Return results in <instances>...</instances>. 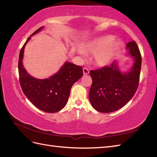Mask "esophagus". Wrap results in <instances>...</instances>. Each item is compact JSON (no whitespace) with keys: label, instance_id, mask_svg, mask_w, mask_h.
<instances>
[{"label":"esophagus","instance_id":"obj_1","mask_svg":"<svg viewBox=\"0 0 157 157\" xmlns=\"http://www.w3.org/2000/svg\"><path fill=\"white\" fill-rule=\"evenodd\" d=\"M83 74L84 75H87V74H89V70L87 68H86V67H84L83 69Z\"/></svg>","mask_w":157,"mask_h":157}]
</instances>
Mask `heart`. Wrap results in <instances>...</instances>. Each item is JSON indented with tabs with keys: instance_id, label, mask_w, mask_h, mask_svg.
Here are the masks:
<instances>
[{
	"instance_id": "obj_1",
	"label": "heart",
	"mask_w": 157,
	"mask_h": 157,
	"mask_svg": "<svg viewBox=\"0 0 157 157\" xmlns=\"http://www.w3.org/2000/svg\"><path fill=\"white\" fill-rule=\"evenodd\" d=\"M114 37L106 35L96 38L83 45L82 49L88 53H96V63L100 66L107 65L111 61L120 47V42L111 43Z\"/></svg>"
}]
</instances>
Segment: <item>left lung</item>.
I'll use <instances>...</instances> for the list:
<instances>
[{"mask_svg": "<svg viewBox=\"0 0 157 157\" xmlns=\"http://www.w3.org/2000/svg\"><path fill=\"white\" fill-rule=\"evenodd\" d=\"M126 48L134 59L130 71H120L116 62L104 66L90 74L92 84L89 98L93 108L98 112L109 113L122 108L136 93L139 85L142 57L134 41L127 43Z\"/></svg>", "mask_w": 157, "mask_h": 157, "instance_id": "obj_1", "label": "left lung"}]
</instances>
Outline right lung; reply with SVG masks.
Returning a JSON list of instances; mask_svg holds the SVG:
<instances>
[{"instance_id":"1","label":"right lung","mask_w":157,"mask_h":157,"mask_svg":"<svg viewBox=\"0 0 157 157\" xmlns=\"http://www.w3.org/2000/svg\"><path fill=\"white\" fill-rule=\"evenodd\" d=\"M42 29L43 27L35 31L21 49L18 63L19 82L24 94L35 106L45 112L55 113L66 105L72 86L83 76V69L79 65L65 62L57 74L47 79H35L29 75L22 62L24 48L31 36Z\"/></svg>"}]
</instances>
